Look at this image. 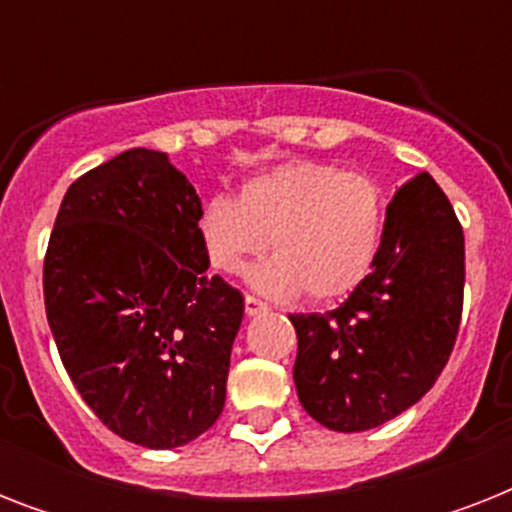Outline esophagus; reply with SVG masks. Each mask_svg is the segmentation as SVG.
Wrapping results in <instances>:
<instances>
[{
	"instance_id": "esophagus-1",
	"label": "esophagus",
	"mask_w": 512,
	"mask_h": 512,
	"mask_svg": "<svg viewBox=\"0 0 512 512\" xmlns=\"http://www.w3.org/2000/svg\"><path fill=\"white\" fill-rule=\"evenodd\" d=\"M244 311H247V316L252 319V316H260V313L268 311V305H265L263 300H257V297L247 295L244 297Z\"/></svg>"
}]
</instances>
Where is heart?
<instances>
[{
	"label": "heart",
	"instance_id": "obj_1",
	"mask_svg": "<svg viewBox=\"0 0 512 512\" xmlns=\"http://www.w3.org/2000/svg\"><path fill=\"white\" fill-rule=\"evenodd\" d=\"M209 265L239 273L249 257L276 252L247 271L273 300L300 292L313 303L348 297L372 273L385 233V199L372 177L324 162H284L249 177L239 201L212 196L196 217Z\"/></svg>",
	"mask_w": 512,
	"mask_h": 512
}]
</instances>
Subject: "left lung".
Segmentation results:
<instances>
[{"label":"left lung","mask_w":512,"mask_h":512,"mask_svg":"<svg viewBox=\"0 0 512 512\" xmlns=\"http://www.w3.org/2000/svg\"><path fill=\"white\" fill-rule=\"evenodd\" d=\"M462 287L460 220L422 172L385 209L380 255L364 284L335 311L289 316L305 412L337 433H361L417 404L449 361Z\"/></svg>","instance_id":"left-lung-1"}]
</instances>
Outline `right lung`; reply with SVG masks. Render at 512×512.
Wrapping results in <instances>:
<instances>
[{"mask_svg": "<svg viewBox=\"0 0 512 512\" xmlns=\"http://www.w3.org/2000/svg\"><path fill=\"white\" fill-rule=\"evenodd\" d=\"M201 199L151 148L82 175L44 257V311L68 377L116 436L177 449L217 422L244 297L207 276Z\"/></svg>", "mask_w": 512, "mask_h": 512, "instance_id": "1", "label": "right lung"}]
</instances>
